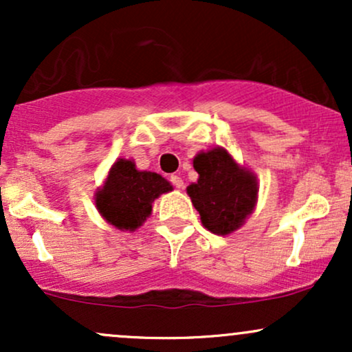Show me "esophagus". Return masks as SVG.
I'll use <instances>...</instances> for the list:
<instances>
[{
    "label": "esophagus",
    "mask_w": 352,
    "mask_h": 352,
    "mask_svg": "<svg viewBox=\"0 0 352 352\" xmlns=\"http://www.w3.org/2000/svg\"><path fill=\"white\" fill-rule=\"evenodd\" d=\"M170 182H172L173 187H177V188L184 187V180H182L179 175H172V177H170Z\"/></svg>",
    "instance_id": "esophagus-1"
}]
</instances>
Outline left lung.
I'll list each match as a JSON object with an SVG mask.
<instances>
[{
    "label": "left lung",
    "instance_id": "1",
    "mask_svg": "<svg viewBox=\"0 0 352 352\" xmlns=\"http://www.w3.org/2000/svg\"><path fill=\"white\" fill-rule=\"evenodd\" d=\"M193 168L199 180L188 185L187 193L204 227L215 235L240 228L256 205V177L238 165L223 147L197 153Z\"/></svg>",
    "mask_w": 352,
    "mask_h": 352
}]
</instances>
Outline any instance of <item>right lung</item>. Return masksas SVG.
Wrapping results in <instances>:
<instances>
[{
  "mask_svg": "<svg viewBox=\"0 0 352 352\" xmlns=\"http://www.w3.org/2000/svg\"><path fill=\"white\" fill-rule=\"evenodd\" d=\"M170 190V182L162 175L137 170L132 160L119 159L96 192V207L107 223L122 232H134L152 213L153 200Z\"/></svg>",
  "mask_w": 352,
  "mask_h": 352,
  "instance_id": "1",
  "label": "right lung"
}]
</instances>
